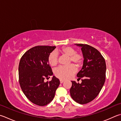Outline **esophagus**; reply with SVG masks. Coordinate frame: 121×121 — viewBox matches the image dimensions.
I'll use <instances>...</instances> for the list:
<instances>
[{
    "instance_id": "esophagus-1",
    "label": "esophagus",
    "mask_w": 121,
    "mask_h": 121,
    "mask_svg": "<svg viewBox=\"0 0 121 121\" xmlns=\"http://www.w3.org/2000/svg\"><path fill=\"white\" fill-rule=\"evenodd\" d=\"M64 82H65L64 80H62V79H60V82L61 83H62Z\"/></svg>"
}]
</instances>
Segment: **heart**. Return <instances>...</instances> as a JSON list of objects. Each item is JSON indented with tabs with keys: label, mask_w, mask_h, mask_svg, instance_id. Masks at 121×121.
Here are the masks:
<instances>
[{
	"label": "heart",
	"mask_w": 121,
	"mask_h": 121,
	"mask_svg": "<svg viewBox=\"0 0 121 121\" xmlns=\"http://www.w3.org/2000/svg\"><path fill=\"white\" fill-rule=\"evenodd\" d=\"M56 52H52L48 56V61L49 65L52 67H56L58 63V54L66 55L69 56L68 63L73 62L77 67L80 68L82 65L83 63V55L76 52V50L72 47L66 46L56 50ZM76 67L73 64H70L67 66H61L57 68L54 71V74L57 78L60 79H68L71 78L76 73Z\"/></svg>",
	"instance_id": "b5f03b06"
}]
</instances>
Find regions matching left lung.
I'll list each match as a JSON object with an SVG mask.
<instances>
[{"label": "left lung", "mask_w": 121, "mask_h": 121, "mask_svg": "<svg viewBox=\"0 0 121 121\" xmlns=\"http://www.w3.org/2000/svg\"><path fill=\"white\" fill-rule=\"evenodd\" d=\"M82 47L84 60L82 70L77 74L81 83L72 82L70 93L77 103L85 104L95 99L102 89L106 79V65L105 59L98 50L88 44Z\"/></svg>", "instance_id": "1"}]
</instances>
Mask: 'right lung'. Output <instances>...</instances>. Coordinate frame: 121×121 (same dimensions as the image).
<instances>
[{"mask_svg":"<svg viewBox=\"0 0 121 121\" xmlns=\"http://www.w3.org/2000/svg\"><path fill=\"white\" fill-rule=\"evenodd\" d=\"M56 48L36 46L26 51L19 61L18 76L21 89L30 102L39 106L49 104L60 85V81L54 76L51 81H44L53 74L48 58Z\"/></svg>","mask_w":121,"mask_h":121,"instance_id":"right-lung-1","label":"right lung"}]
</instances>
